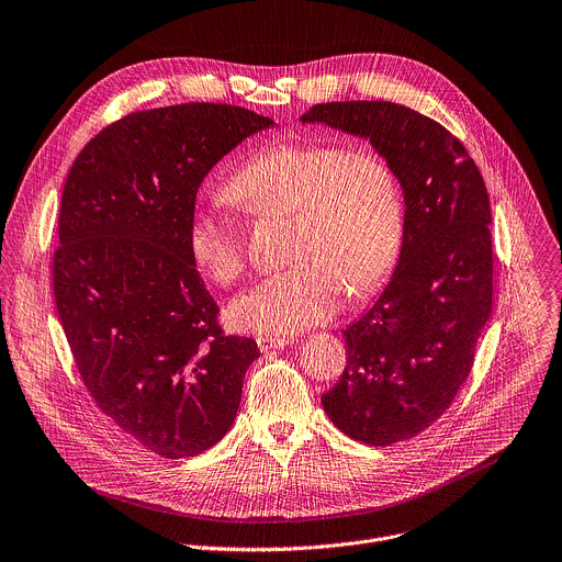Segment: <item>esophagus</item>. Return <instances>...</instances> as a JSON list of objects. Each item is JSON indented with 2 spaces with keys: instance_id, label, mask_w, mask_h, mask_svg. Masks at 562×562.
Here are the masks:
<instances>
[{
  "instance_id": "esophagus-1",
  "label": "esophagus",
  "mask_w": 562,
  "mask_h": 562,
  "mask_svg": "<svg viewBox=\"0 0 562 562\" xmlns=\"http://www.w3.org/2000/svg\"><path fill=\"white\" fill-rule=\"evenodd\" d=\"M258 346H260V350L267 355V352H273V350H278V348H284L286 344H289V339L286 337H273V335H260L258 339Z\"/></svg>"
}]
</instances>
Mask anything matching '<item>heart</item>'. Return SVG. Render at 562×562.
I'll return each instance as SVG.
<instances>
[{
	"mask_svg": "<svg viewBox=\"0 0 562 562\" xmlns=\"http://www.w3.org/2000/svg\"><path fill=\"white\" fill-rule=\"evenodd\" d=\"M227 196L251 214H293L289 269L232 306L240 330L291 335L330 319L344 293L366 297L393 273L406 225L402 182L375 149L315 138L265 145L232 176ZM199 271L232 286L247 271L245 229L234 214L199 210L187 229Z\"/></svg>",
	"mask_w": 562,
	"mask_h": 562,
	"instance_id": "b5f03b06",
	"label": "heart"
}]
</instances>
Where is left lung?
Instances as JSON below:
<instances>
[{
	"mask_svg": "<svg viewBox=\"0 0 562 562\" xmlns=\"http://www.w3.org/2000/svg\"><path fill=\"white\" fill-rule=\"evenodd\" d=\"M302 121L370 138L406 201L400 265L375 306L344 330L346 366L322 406L361 443L413 439L454 402L492 313L483 176L450 130L402 103H317Z\"/></svg>",
	"mask_w": 562,
	"mask_h": 562,
	"instance_id": "8db88e82",
	"label": "left lung"
}]
</instances>
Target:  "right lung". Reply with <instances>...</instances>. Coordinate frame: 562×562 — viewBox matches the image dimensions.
<instances>
[{"mask_svg":"<svg viewBox=\"0 0 562 562\" xmlns=\"http://www.w3.org/2000/svg\"><path fill=\"white\" fill-rule=\"evenodd\" d=\"M271 125L229 103L138 110L90 138L64 184L53 291L77 370L103 415L165 459L227 435L260 357L223 330L187 229L207 171Z\"/></svg>","mask_w":562,"mask_h":562,"instance_id":"right-lung-1","label":"right lung"}]
</instances>
